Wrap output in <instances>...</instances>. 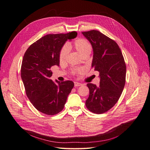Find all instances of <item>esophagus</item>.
<instances>
[{
	"mask_svg": "<svg viewBox=\"0 0 150 150\" xmlns=\"http://www.w3.org/2000/svg\"><path fill=\"white\" fill-rule=\"evenodd\" d=\"M81 85H82V84L80 83H79V82H75L74 83V86H75V87H76V86H80Z\"/></svg>",
	"mask_w": 150,
	"mask_h": 150,
	"instance_id": "34e87169",
	"label": "esophagus"
}]
</instances>
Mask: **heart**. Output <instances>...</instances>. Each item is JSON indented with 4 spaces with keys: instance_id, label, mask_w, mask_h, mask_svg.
I'll return each mask as SVG.
<instances>
[{
    "instance_id": "1",
    "label": "heart",
    "mask_w": 150,
    "mask_h": 150,
    "mask_svg": "<svg viewBox=\"0 0 150 150\" xmlns=\"http://www.w3.org/2000/svg\"><path fill=\"white\" fill-rule=\"evenodd\" d=\"M73 47L76 52L83 57L85 55H89L92 50V47L90 42L85 38H79L75 40L73 44ZM69 47L67 44L62 47L59 54V59L60 62L64 61L68 54ZM83 72L82 69H74L71 71V74L73 75H78Z\"/></svg>"
}]
</instances>
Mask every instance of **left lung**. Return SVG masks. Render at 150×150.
<instances>
[{
	"instance_id": "8db88e82",
	"label": "left lung",
	"mask_w": 150,
	"mask_h": 150,
	"mask_svg": "<svg viewBox=\"0 0 150 150\" xmlns=\"http://www.w3.org/2000/svg\"><path fill=\"white\" fill-rule=\"evenodd\" d=\"M91 43L93 56L91 67L100 73V86L88 83L90 90L85 105L90 112L101 114L117 103L123 90L127 67L119 46L98 30L83 32Z\"/></svg>"
}]
</instances>
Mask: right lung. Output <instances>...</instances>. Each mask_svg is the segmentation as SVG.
<instances>
[{
	"label": "right lung",
	"instance_id": "add662e5",
	"mask_svg": "<svg viewBox=\"0 0 150 150\" xmlns=\"http://www.w3.org/2000/svg\"><path fill=\"white\" fill-rule=\"evenodd\" d=\"M77 36L76 32L42 37L28 48L23 55L21 78L26 95L38 111L54 115L64 109L74 88L72 81H53L51 67L59 66V54L67 40Z\"/></svg>",
	"mask_w": 150,
	"mask_h": 150
}]
</instances>
